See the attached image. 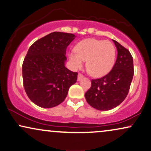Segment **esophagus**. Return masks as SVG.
Wrapping results in <instances>:
<instances>
[{"label":"esophagus","mask_w":151,"mask_h":151,"mask_svg":"<svg viewBox=\"0 0 151 151\" xmlns=\"http://www.w3.org/2000/svg\"><path fill=\"white\" fill-rule=\"evenodd\" d=\"M83 77H83V74H78V77H77L78 81H80V80H81V79H83Z\"/></svg>","instance_id":"1"}]
</instances>
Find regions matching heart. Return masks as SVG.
Listing matches in <instances>:
<instances>
[{
    "label": "heart",
    "instance_id": "obj_1",
    "mask_svg": "<svg viewBox=\"0 0 151 151\" xmlns=\"http://www.w3.org/2000/svg\"><path fill=\"white\" fill-rule=\"evenodd\" d=\"M75 50L69 53L72 68H81L86 60L88 71L95 77L108 74L115 63L116 48L110 41L88 38L78 43Z\"/></svg>",
    "mask_w": 151,
    "mask_h": 151
}]
</instances>
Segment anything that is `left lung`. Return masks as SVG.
I'll return each instance as SVG.
<instances>
[{"mask_svg": "<svg viewBox=\"0 0 151 151\" xmlns=\"http://www.w3.org/2000/svg\"><path fill=\"white\" fill-rule=\"evenodd\" d=\"M118 55L112 70L102 78L91 80L85 93L87 102L100 111L112 109L119 105L128 94L134 75L133 58L129 51L114 40Z\"/></svg>", "mask_w": 151, "mask_h": 151, "instance_id": "8db88e82", "label": "left lung"}]
</instances>
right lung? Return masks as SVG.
Listing matches in <instances>:
<instances>
[{"mask_svg": "<svg viewBox=\"0 0 151 151\" xmlns=\"http://www.w3.org/2000/svg\"><path fill=\"white\" fill-rule=\"evenodd\" d=\"M75 37L53 32L30 47L23 63V81L26 94L36 105L42 108L58 105L77 82V72L65 67L67 47Z\"/></svg>", "mask_w": 151, "mask_h": 151, "instance_id": "right-lung-1", "label": "right lung"}]
</instances>
